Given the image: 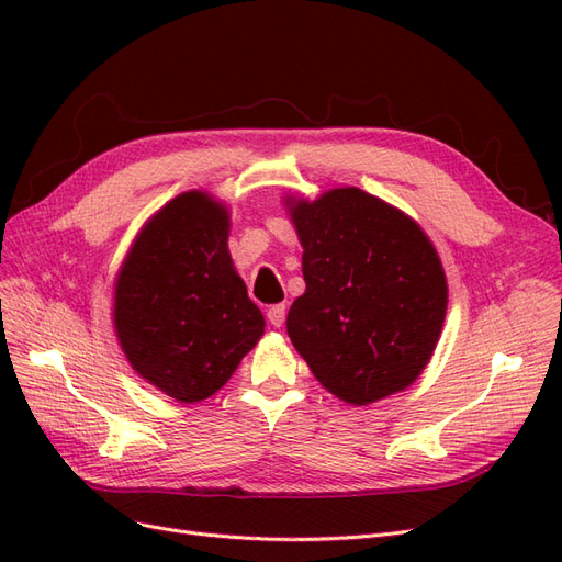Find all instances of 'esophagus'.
<instances>
[{"label":"esophagus","mask_w":562,"mask_h":562,"mask_svg":"<svg viewBox=\"0 0 562 562\" xmlns=\"http://www.w3.org/2000/svg\"><path fill=\"white\" fill-rule=\"evenodd\" d=\"M267 321L274 328H281L283 321H285V304H274V307H269L267 310Z\"/></svg>","instance_id":"esophagus-1"}]
</instances>
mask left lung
I'll use <instances>...</instances> for the list:
<instances>
[{
    "mask_svg": "<svg viewBox=\"0 0 562 562\" xmlns=\"http://www.w3.org/2000/svg\"><path fill=\"white\" fill-rule=\"evenodd\" d=\"M307 288L288 337L333 396L368 405L411 386L443 330L448 281L413 217L359 187L288 199Z\"/></svg>",
    "mask_w": 562,
    "mask_h": 562,
    "instance_id": "1",
    "label": "left lung"
}]
</instances>
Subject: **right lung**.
I'll use <instances>...</instances> for the list:
<instances>
[{
    "instance_id": "add662e5",
    "label": "right lung",
    "mask_w": 562,
    "mask_h": 562,
    "mask_svg": "<svg viewBox=\"0 0 562 562\" xmlns=\"http://www.w3.org/2000/svg\"><path fill=\"white\" fill-rule=\"evenodd\" d=\"M229 211L184 192L147 220L114 283V330L131 368L180 403L213 396L265 333L227 248Z\"/></svg>"
}]
</instances>
